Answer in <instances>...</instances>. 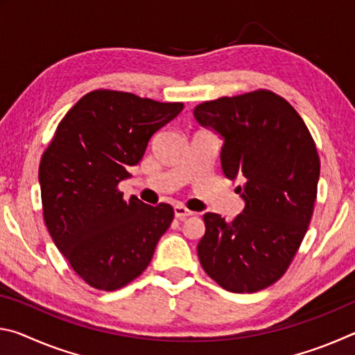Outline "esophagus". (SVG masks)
Returning a JSON list of instances; mask_svg holds the SVG:
<instances>
[{
    "instance_id": "esophagus-1",
    "label": "esophagus",
    "mask_w": 355,
    "mask_h": 355,
    "mask_svg": "<svg viewBox=\"0 0 355 355\" xmlns=\"http://www.w3.org/2000/svg\"><path fill=\"white\" fill-rule=\"evenodd\" d=\"M173 213H175V218L180 219V220H183V219L189 218V216L194 214V211H191V209L184 208L183 205H175V207H173Z\"/></svg>"
}]
</instances>
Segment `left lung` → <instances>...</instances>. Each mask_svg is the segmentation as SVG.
Here are the masks:
<instances>
[{"label":"left lung","instance_id":"8db88e82","mask_svg":"<svg viewBox=\"0 0 355 355\" xmlns=\"http://www.w3.org/2000/svg\"><path fill=\"white\" fill-rule=\"evenodd\" d=\"M202 127L224 139V175L239 180L244 209L232 222L205 213L197 255L209 277L232 293H255L286 272L307 233L320 180V156L297 111L266 89L203 101Z\"/></svg>","mask_w":355,"mask_h":355}]
</instances>
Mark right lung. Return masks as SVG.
Returning a JSON list of instances; mask_svg holds the SVG:
<instances>
[{
	"mask_svg": "<svg viewBox=\"0 0 355 355\" xmlns=\"http://www.w3.org/2000/svg\"><path fill=\"white\" fill-rule=\"evenodd\" d=\"M183 110L98 89L59 122L42 155L39 183L48 232L87 285L114 291L146 271L171 227L169 203L123 200L119 183L142 159L150 137Z\"/></svg>",
	"mask_w": 355,
	"mask_h": 355,
	"instance_id": "obj_1",
	"label": "right lung"
}]
</instances>
